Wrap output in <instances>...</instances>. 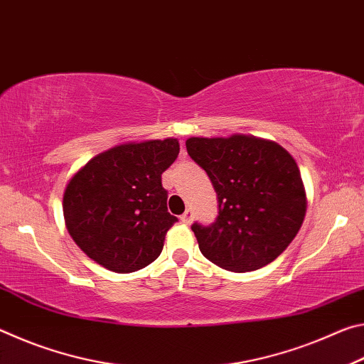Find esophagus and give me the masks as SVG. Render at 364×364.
I'll list each match as a JSON object with an SVG mask.
<instances>
[{
  "label": "esophagus",
  "instance_id": "34e87169",
  "mask_svg": "<svg viewBox=\"0 0 364 364\" xmlns=\"http://www.w3.org/2000/svg\"><path fill=\"white\" fill-rule=\"evenodd\" d=\"M180 220L183 221L184 225H189L191 221H193V210H189V208H188V210L181 215Z\"/></svg>",
  "mask_w": 364,
  "mask_h": 364
}]
</instances>
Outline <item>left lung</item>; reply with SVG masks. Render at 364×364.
Returning <instances> with one entry per match:
<instances>
[{
  "label": "left lung",
  "instance_id": "1",
  "mask_svg": "<svg viewBox=\"0 0 364 364\" xmlns=\"http://www.w3.org/2000/svg\"><path fill=\"white\" fill-rule=\"evenodd\" d=\"M186 149L218 197L215 223L191 226L202 255L234 273L278 258L306 212L304 181L291 154L274 141L247 134L189 138Z\"/></svg>",
  "mask_w": 364,
  "mask_h": 364
}]
</instances>
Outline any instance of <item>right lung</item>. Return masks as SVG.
I'll return each instance as SVG.
<instances>
[{
	"instance_id": "1",
	"label": "right lung",
	"mask_w": 364,
	"mask_h": 364,
	"mask_svg": "<svg viewBox=\"0 0 364 364\" xmlns=\"http://www.w3.org/2000/svg\"><path fill=\"white\" fill-rule=\"evenodd\" d=\"M180 154L175 138L125 143L97 154L64 191L65 226L91 260L115 273L147 267L176 217L162 173Z\"/></svg>"
}]
</instances>
